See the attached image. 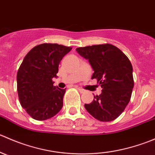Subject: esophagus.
I'll list each match as a JSON object with an SVG mask.
<instances>
[{
  "instance_id": "1",
  "label": "esophagus",
  "mask_w": 155,
  "mask_h": 155,
  "mask_svg": "<svg viewBox=\"0 0 155 155\" xmlns=\"http://www.w3.org/2000/svg\"><path fill=\"white\" fill-rule=\"evenodd\" d=\"M78 90H79V91L80 92V93H84V92H85V90L82 88H81V87H78Z\"/></svg>"
}]
</instances>
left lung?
Here are the masks:
<instances>
[{
  "label": "left lung",
  "instance_id": "8db88e82",
  "mask_svg": "<svg viewBox=\"0 0 155 155\" xmlns=\"http://www.w3.org/2000/svg\"><path fill=\"white\" fill-rule=\"evenodd\" d=\"M76 51L88 60L94 70L91 79H97L103 88L91 104H85V109L99 121H113L130 100L134 85L130 61L119 48L109 43L79 47Z\"/></svg>",
  "mask_w": 155,
  "mask_h": 155
}]
</instances>
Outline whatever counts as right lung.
Instances as JSON below:
<instances>
[{"label":"right lung","mask_w":155,"mask_h":155,"mask_svg":"<svg viewBox=\"0 0 155 155\" xmlns=\"http://www.w3.org/2000/svg\"><path fill=\"white\" fill-rule=\"evenodd\" d=\"M71 47L43 43L26 54L17 73V91L21 106L31 118L44 121L52 118L63 107L65 89L54 86L58 66Z\"/></svg>","instance_id":"1"}]
</instances>
